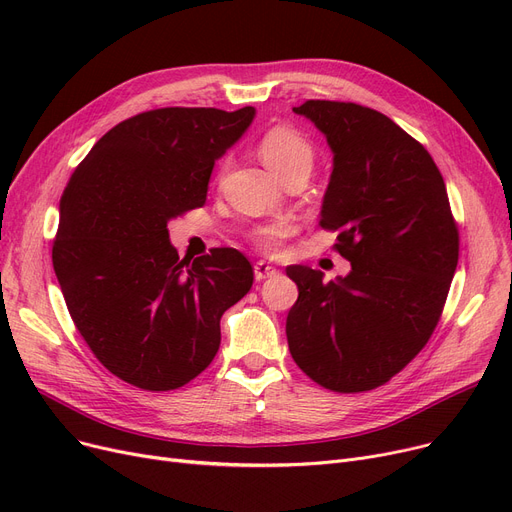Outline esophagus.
Returning <instances> with one entry per match:
<instances>
[{
	"mask_svg": "<svg viewBox=\"0 0 512 512\" xmlns=\"http://www.w3.org/2000/svg\"><path fill=\"white\" fill-rule=\"evenodd\" d=\"M253 270H255V280H257V282H261V280H265V278H274V276L278 274L276 267H272L270 263H265V261H257Z\"/></svg>",
	"mask_w": 512,
	"mask_h": 512,
	"instance_id": "obj_1",
	"label": "esophagus"
}]
</instances>
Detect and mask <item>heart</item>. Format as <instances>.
<instances>
[{"label": "heart", "instance_id": "b5f03b06", "mask_svg": "<svg viewBox=\"0 0 512 512\" xmlns=\"http://www.w3.org/2000/svg\"><path fill=\"white\" fill-rule=\"evenodd\" d=\"M259 155L263 164L280 180L292 172H311L313 147L299 130L290 126H276L267 130L259 141ZM292 232L286 222L265 224L253 232V238L263 251H276L280 242Z\"/></svg>", "mask_w": 512, "mask_h": 512}]
</instances>
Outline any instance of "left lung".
Masks as SVG:
<instances>
[{
	"mask_svg": "<svg viewBox=\"0 0 512 512\" xmlns=\"http://www.w3.org/2000/svg\"><path fill=\"white\" fill-rule=\"evenodd\" d=\"M294 114L324 134L334 166L319 224L340 230L351 261L324 282L288 265L299 299L286 317L292 359L334 392L386 384L438 326L459 263V230L432 155L388 116L357 103L311 99Z\"/></svg>",
	"mask_w": 512,
	"mask_h": 512,
	"instance_id": "8db88e82",
	"label": "left lung"
}]
</instances>
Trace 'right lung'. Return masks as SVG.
Listing matches in <instances>:
<instances>
[{
    "instance_id": "add662e5",
    "label": "right lung",
    "mask_w": 512,
    "mask_h": 512,
    "mask_svg": "<svg viewBox=\"0 0 512 512\" xmlns=\"http://www.w3.org/2000/svg\"><path fill=\"white\" fill-rule=\"evenodd\" d=\"M255 107H161L93 145L60 199L53 270L76 330L120 380L174 390L213 361L220 319L253 286L236 249L180 259L168 224L207 199L211 170Z\"/></svg>"
}]
</instances>
